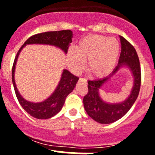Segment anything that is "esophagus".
Here are the masks:
<instances>
[{
  "instance_id": "obj_1",
  "label": "esophagus",
  "mask_w": 155,
  "mask_h": 155,
  "mask_svg": "<svg viewBox=\"0 0 155 155\" xmlns=\"http://www.w3.org/2000/svg\"><path fill=\"white\" fill-rule=\"evenodd\" d=\"M79 81L84 82V83H87V79H85V78H80V79H79Z\"/></svg>"
}]
</instances>
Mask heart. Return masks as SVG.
<instances>
[{"label": "heart", "mask_w": 155, "mask_h": 155, "mask_svg": "<svg viewBox=\"0 0 155 155\" xmlns=\"http://www.w3.org/2000/svg\"><path fill=\"white\" fill-rule=\"evenodd\" d=\"M120 43L115 38L101 35H89L78 41L68 52V64L71 70L78 73L83 70L84 61L88 73L102 78L113 71L120 55Z\"/></svg>", "instance_id": "b5f03b06"}]
</instances>
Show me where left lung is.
Here are the masks:
<instances>
[{"instance_id": "1", "label": "left lung", "mask_w": 155, "mask_h": 155, "mask_svg": "<svg viewBox=\"0 0 155 155\" xmlns=\"http://www.w3.org/2000/svg\"><path fill=\"white\" fill-rule=\"evenodd\" d=\"M121 42V53L119 59L118 65L109 76L99 80L88 81V92L84 97L83 102L86 113L94 121L102 124L114 123L127 114L139 94L141 74L137 53L134 46L124 37L120 35ZM122 67H127L132 74V89L128 97L123 102L110 104L104 101L99 94L100 90L111 76L117 73Z\"/></svg>"}]
</instances>
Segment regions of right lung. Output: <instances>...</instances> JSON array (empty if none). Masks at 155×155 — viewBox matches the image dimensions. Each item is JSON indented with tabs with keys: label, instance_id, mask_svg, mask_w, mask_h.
Listing matches in <instances>:
<instances>
[{
	"label": "right lung",
	"instance_id": "add662e5",
	"mask_svg": "<svg viewBox=\"0 0 155 155\" xmlns=\"http://www.w3.org/2000/svg\"><path fill=\"white\" fill-rule=\"evenodd\" d=\"M72 38L73 32L71 30L46 31L36 34L28 38L18 52L12 68V83L20 105L30 116H33L34 118L39 120H46L57 115L63 108L67 96L73 91L79 78L72 74L67 69H64L61 80L59 81L56 89L46 99L40 102L27 101L19 93L15 81L16 63L19 54L25 46L31 44L50 45L56 46L61 49L64 53H67L70 43L72 42Z\"/></svg>",
	"mask_w": 155,
	"mask_h": 155
}]
</instances>
